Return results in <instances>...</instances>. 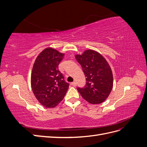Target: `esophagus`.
<instances>
[{
  "label": "esophagus",
  "mask_w": 147,
  "mask_h": 147,
  "mask_svg": "<svg viewBox=\"0 0 147 147\" xmlns=\"http://www.w3.org/2000/svg\"><path fill=\"white\" fill-rule=\"evenodd\" d=\"M71 84H72V85L73 86H74V87H75V86H77V83H76V82H72V83H71Z\"/></svg>",
  "instance_id": "1"
}]
</instances>
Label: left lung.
<instances>
[{"label":"left lung","mask_w":147,"mask_h":147,"mask_svg":"<svg viewBox=\"0 0 147 147\" xmlns=\"http://www.w3.org/2000/svg\"><path fill=\"white\" fill-rule=\"evenodd\" d=\"M75 56L86 77V86L78 88V91L90 104L102 103L110 95L113 84L112 70L109 63L100 53L90 49Z\"/></svg>","instance_id":"obj_1"}]
</instances>
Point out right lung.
<instances>
[{
  "label": "right lung",
  "mask_w": 147,
  "mask_h": 147,
  "mask_svg": "<svg viewBox=\"0 0 147 147\" xmlns=\"http://www.w3.org/2000/svg\"><path fill=\"white\" fill-rule=\"evenodd\" d=\"M65 54L51 47L39 53L31 74V88L35 98L47 108H54L64 99L69 84L66 83L58 65Z\"/></svg>",
  "instance_id": "1"
}]
</instances>
